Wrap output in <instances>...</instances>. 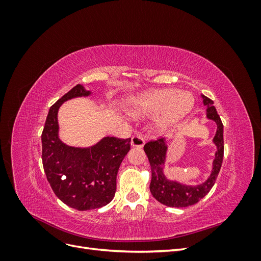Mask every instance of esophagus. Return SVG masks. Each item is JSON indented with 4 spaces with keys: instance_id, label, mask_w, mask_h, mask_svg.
I'll use <instances>...</instances> for the list:
<instances>
[{
    "instance_id": "obj_1",
    "label": "esophagus",
    "mask_w": 261,
    "mask_h": 261,
    "mask_svg": "<svg viewBox=\"0 0 261 261\" xmlns=\"http://www.w3.org/2000/svg\"><path fill=\"white\" fill-rule=\"evenodd\" d=\"M130 145L133 147H137V148H143L145 145V138L140 135H135L132 137V141H130Z\"/></svg>"
}]
</instances>
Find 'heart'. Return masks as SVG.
Instances as JSON below:
<instances>
[{"label":"heart","instance_id":"obj_1","mask_svg":"<svg viewBox=\"0 0 261 261\" xmlns=\"http://www.w3.org/2000/svg\"><path fill=\"white\" fill-rule=\"evenodd\" d=\"M195 99L192 93L177 89L152 90L133 98L128 111L134 116L153 117L159 115L155 129L167 133L175 127L192 112Z\"/></svg>","mask_w":261,"mask_h":261}]
</instances>
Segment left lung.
I'll use <instances>...</instances> for the list:
<instances>
[{"label":"left lung","instance_id":"left-lung-1","mask_svg":"<svg viewBox=\"0 0 261 261\" xmlns=\"http://www.w3.org/2000/svg\"><path fill=\"white\" fill-rule=\"evenodd\" d=\"M203 106L207 108V118L217 124V132L213 137V144L217 147L215 160L212 162V170L209 177L198 185H186L177 180L169 179L164 174V165L167 162L168 141L160 138L154 141H149L144 150L148 156L151 167V181L150 192L154 198L168 207L183 208L193 206L206 196L212 186L215 185L217 176L223 161V124L213 107V101L201 94Z\"/></svg>","mask_w":261,"mask_h":261}]
</instances>
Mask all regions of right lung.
I'll list each match as a JSON object with an SVG mask.
<instances>
[{
  "label": "right lung",
  "instance_id": "right-lung-1",
  "mask_svg": "<svg viewBox=\"0 0 261 261\" xmlns=\"http://www.w3.org/2000/svg\"><path fill=\"white\" fill-rule=\"evenodd\" d=\"M90 94L83 85L65 93L50 108L41 135L46 179L60 200L80 211L101 208L113 199L118 168L130 149V138L108 136L86 148L68 146L60 139V107L67 100Z\"/></svg>",
  "mask_w": 261,
  "mask_h": 261
}]
</instances>
